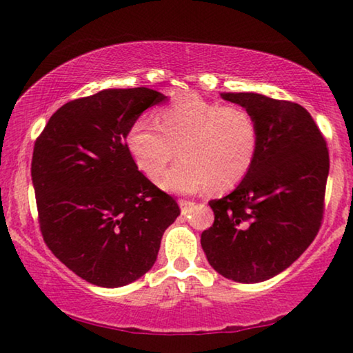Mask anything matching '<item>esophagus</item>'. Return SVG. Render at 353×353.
<instances>
[{
    "label": "esophagus",
    "instance_id": "obj_1",
    "mask_svg": "<svg viewBox=\"0 0 353 353\" xmlns=\"http://www.w3.org/2000/svg\"><path fill=\"white\" fill-rule=\"evenodd\" d=\"M179 206H181L182 214H187L188 210H190L194 206V203L188 201V199H179Z\"/></svg>",
    "mask_w": 353,
    "mask_h": 353
}]
</instances>
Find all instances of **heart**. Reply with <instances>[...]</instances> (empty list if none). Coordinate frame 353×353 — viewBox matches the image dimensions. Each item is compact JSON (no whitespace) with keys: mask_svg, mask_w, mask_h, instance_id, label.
<instances>
[{"mask_svg":"<svg viewBox=\"0 0 353 353\" xmlns=\"http://www.w3.org/2000/svg\"><path fill=\"white\" fill-rule=\"evenodd\" d=\"M126 149L145 177L171 193L230 190L249 176L260 149V126L249 109L183 93L157 112L141 115L126 133Z\"/></svg>","mask_w":353,"mask_h":353,"instance_id":"obj_1","label":"heart"}]
</instances>
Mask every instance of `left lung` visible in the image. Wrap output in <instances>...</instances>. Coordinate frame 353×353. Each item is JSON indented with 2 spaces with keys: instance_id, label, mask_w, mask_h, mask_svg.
<instances>
[{
  "instance_id": "1",
  "label": "left lung",
  "mask_w": 353,
  "mask_h": 353,
  "mask_svg": "<svg viewBox=\"0 0 353 353\" xmlns=\"http://www.w3.org/2000/svg\"><path fill=\"white\" fill-rule=\"evenodd\" d=\"M260 126L255 165L227 196L210 199L201 245L209 265L234 282L256 283L287 270L322 227L328 147L311 114L259 93H222Z\"/></svg>"
}]
</instances>
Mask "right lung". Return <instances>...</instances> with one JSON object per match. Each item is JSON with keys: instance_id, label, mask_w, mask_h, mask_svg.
<instances>
[{"instance_id": "add662e5", "label": "right lung", "mask_w": 353, "mask_h": 353, "mask_svg": "<svg viewBox=\"0 0 353 353\" xmlns=\"http://www.w3.org/2000/svg\"><path fill=\"white\" fill-rule=\"evenodd\" d=\"M145 87L109 88L63 104L34 143L31 179L44 243L98 287L136 281L154 266L176 199L138 171L126 133L166 101Z\"/></svg>"}]
</instances>
